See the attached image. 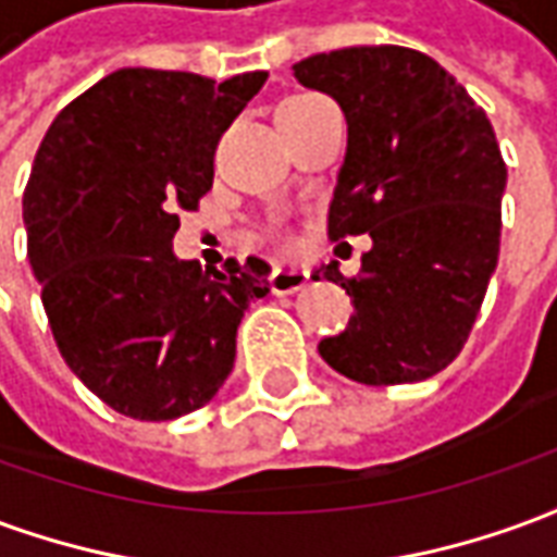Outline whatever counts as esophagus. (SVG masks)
Here are the masks:
<instances>
[{"label":"esophagus","instance_id":"obj_1","mask_svg":"<svg viewBox=\"0 0 557 557\" xmlns=\"http://www.w3.org/2000/svg\"><path fill=\"white\" fill-rule=\"evenodd\" d=\"M268 283H271L274 295H292V292L304 289L310 283V271H304V268H274Z\"/></svg>","mask_w":557,"mask_h":557}]
</instances>
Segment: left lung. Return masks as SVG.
<instances>
[{"mask_svg": "<svg viewBox=\"0 0 557 557\" xmlns=\"http://www.w3.org/2000/svg\"><path fill=\"white\" fill-rule=\"evenodd\" d=\"M339 103L346 160L327 235H370L361 274L339 283L355 315L319 355L361 385H409L442 373L466 346L498 265L507 166L490 119L426 53L346 47L292 65Z\"/></svg>", "mask_w": 557, "mask_h": 557, "instance_id": "left-lung-1", "label": "left lung"}]
</instances>
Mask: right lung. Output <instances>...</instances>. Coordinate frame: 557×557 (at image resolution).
Masks as SVG:
<instances>
[{
    "label": "right lung",
    "instance_id": "obj_1",
    "mask_svg": "<svg viewBox=\"0 0 557 557\" xmlns=\"http://www.w3.org/2000/svg\"><path fill=\"white\" fill-rule=\"evenodd\" d=\"M265 71L214 79L119 67L55 115L23 194L32 274L83 385L134 420L202 409L235 363L244 310L271 268L172 253L178 211L214 182V148Z\"/></svg>",
    "mask_w": 557,
    "mask_h": 557
}]
</instances>
